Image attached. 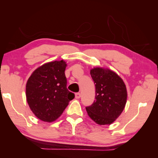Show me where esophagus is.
I'll use <instances>...</instances> for the list:
<instances>
[{
  "label": "esophagus",
  "instance_id": "obj_1",
  "mask_svg": "<svg viewBox=\"0 0 158 158\" xmlns=\"http://www.w3.org/2000/svg\"><path fill=\"white\" fill-rule=\"evenodd\" d=\"M81 97V94L80 93H76L75 94V98L76 99H79Z\"/></svg>",
  "mask_w": 158,
  "mask_h": 158
}]
</instances>
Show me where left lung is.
<instances>
[{
	"label": "left lung",
	"mask_w": 158,
	"mask_h": 158,
	"mask_svg": "<svg viewBox=\"0 0 158 158\" xmlns=\"http://www.w3.org/2000/svg\"><path fill=\"white\" fill-rule=\"evenodd\" d=\"M90 75L96 86V100L86 107L89 117L98 125H110L125 108L127 93L123 79L107 68L94 67Z\"/></svg>",
	"instance_id": "left-lung-1"
}]
</instances>
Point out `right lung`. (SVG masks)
I'll use <instances>...</instances> for the list:
<instances>
[{"instance_id": "obj_1", "label": "right lung", "mask_w": 158, "mask_h": 158, "mask_svg": "<svg viewBox=\"0 0 158 158\" xmlns=\"http://www.w3.org/2000/svg\"><path fill=\"white\" fill-rule=\"evenodd\" d=\"M66 62H47L32 72L26 85V100L35 115L45 122L61 116L75 95L66 88Z\"/></svg>"}]
</instances>
